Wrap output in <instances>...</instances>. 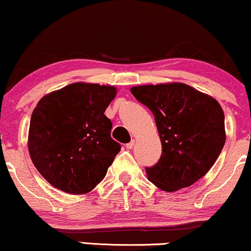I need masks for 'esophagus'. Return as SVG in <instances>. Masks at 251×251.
Instances as JSON below:
<instances>
[{"label":"esophagus","mask_w":251,"mask_h":251,"mask_svg":"<svg viewBox=\"0 0 251 251\" xmlns=\"http://www.w3.org/2000/svg\"><path fill=\"white\" fill-rule=\"evenodd\" d=\"M134 144H135V142L134 140H132L131 143H128V144H126V148H127L128 150H131V149H133V146H134Z\"/></svg>","instance_id":"esophagus-1"}]
</instances>
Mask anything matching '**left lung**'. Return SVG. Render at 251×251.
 Masks as SVG:
<instances>
[{
  "mask_svg": "<svg viewBox=\"0 0 251 251\" xmlns=\"http://www.w3.org/2000/svg\"><path fill=\"white\" fill-rule=\"evenodd\" d=\"M131 93L151 109L162 142L159 162L146 168L149 180L174 192L208 174L226 143L217 100L181 82L135 86Z\"/></svg>",
  "mask_w": 251,
  "mask_h": 251,
  "instance_id": "1",
  "label": "left lung"
}]
</instances>
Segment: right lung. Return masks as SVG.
I'll return each instance as SVG.
<instances>
[{
    "instance_id": "add662e5",
    "label": "right lung",
    "mask_w": 251,
    "mask_h": 251,
    "mask_svg": "<svg viewBox=\"0 0 251 251\" xmlns=\"http://www.w3.org/2000/svg\"><path fill=\"white\" fill-rule=\"evenodd\" d=\"M117 96L114 86L74 82L46 94L30 118L28 151L50 185L82 195L105 178L119 153L103 114Z\"/></svg>"
}]
</instances>
